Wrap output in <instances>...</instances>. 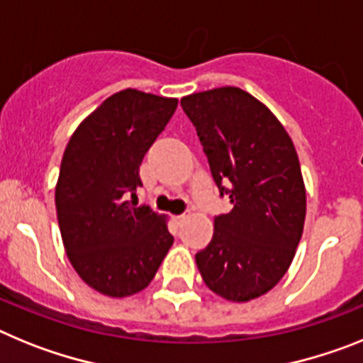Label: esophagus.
Listing matches in <instances>:
<instances>
[{
  "label": "esophagus",
  "mask_w": 363,
  "mask_h": 363,
  "mask_svg": "<svg viewBox=\"0 0 363 363\" xmlns=\"http://www.w3.org/2000/svg\"><path fill=\"white\" fill-rule=\"evenodd\" d=\"M175 219V223H182V220L186 219V216H177V217H173Z\"/></svg>",
  "instance_id": "1"
}]
</instances>
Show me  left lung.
<instances>
[{
    "label": "left lung",
    "mask_w": 363,
    "mask_h": 363,
    "mask_svg": "<svg viewBox=\"0 0 363 363\" xmlns=\"http://www.w3.org/2000/svg\"><path fill=\"white\" fill-rule=\"evenodd\" d=\"M217 188L232 210L195 254L210 291L250 301L285 276L303 234L305 184L291 137L269 107L239 87L184 96Z\"/></svg>",
    "instance_id": "1"
}]
</instances>
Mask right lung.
<instances>
[{"label": "right lung", "mask_w": 363, "mask_h": 363, "mask_svg": "<svg viewBox=\"0 0 363 363\" xmlns=\"http://www.w3.org/2000/svg\"><path fill=\"white\" fill-rule=\"evenodd\" d=\"M175 109L177 99L124 89L78 125L64 151L55 201L65 252L78 276L111 298L146 289L173 245L164 217L137 206V188L144 155Z\"/></svg>", "instance_id": "right-lung-1"}]
</instances>
